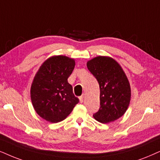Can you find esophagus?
I'll return each instance as SVG.
<instances>
[{
    "mask_svg": "<svg viewBox=\"0 0 160 160\" xmlns=\"http://www.w3.org/2000/svg\"><path fill=\"white\" fill-rule=\"evenodd\" d=\"M79 99H80V102H83V100H84V95H82V96H80V98H79Z\"/></svg>",
    "mask_w": 160,
    "mask_h": 160,
    "instance_id": "34e87169",
    "label": "esophagus"
}]
</instances>
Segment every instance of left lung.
I'll list each match as a JSON object with an SVG mask.
<instances>
[{
    "instance_id": "obj_1",
    "label": "left lung",
    "mask_w": 160,
    "mask_h": 160,
    "mask_svg": "<svg viewBox=\"0 0 160 160\" xmlns=\"http://www.w3.org/2000/svg\"><path fill=\"white\" fill-rule=\"evenodd\" d=\"M87 67L100 86V108L93 116L108 123L122 116L131 100V88L124 72L108 57L99 56L87 62Z\"/></svg>"
}]
</instances>
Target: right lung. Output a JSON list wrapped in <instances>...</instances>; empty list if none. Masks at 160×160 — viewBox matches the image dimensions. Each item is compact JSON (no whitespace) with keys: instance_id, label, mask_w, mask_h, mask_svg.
<instances>
[{"instance_id":"obj_1","label":"right lung","mask_w":160,"mask_h":160,"mask_svg":"<svg viewBox=\"0 0 160 160\" xmlns=\"http://www.w3.org/2000/svg\"><path fill=\"white\" fill-rule=\"evenodd\" d=\"M75 62L66 56L48 58L40 67L31 87V100L38 114L48 122L62 121L79 102L68 78Z\"/></svg>"}]
</instances>
